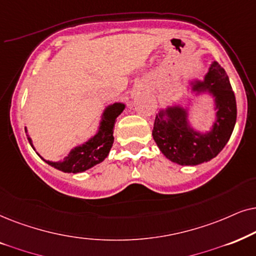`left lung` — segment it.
I'll return each instance as SVG.
<instances>
[{
	"mask_svg": "<svg viewBox=\"0 0 256 256\" xmlns=\"http://www.w3.org/2000/svg\"><path fill=\"white\" fill-rule=\"evenodd\" d=\"M186 91L194 97L212 98L213 120L208 130H199L190 120L194 100L188 98L185 106L174 103L160 108L152 136L168 160L182 166H196L216 156L230 140L236 122V100L226 71L216 60L202 80L186 82Z\"/></svg>",
	"mask_w": 256,
	"mask_h": 256,
	"instance_id": "8db88e82",
	"label": "left lung"
}]
</instances>
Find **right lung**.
Masks as SVG:
<instances>
[{
    "mask_svg": "<svg viewBox=\"0 0 256 256\" xmlns=\"http://www.w3.org/2000/svg\"><path fill=\"white\" fill-rule=\"evenodd\" d=\"M125 103H117L108 104L104 108L100 117V122L98 128L94 136H91L86 142L83 144L74 146L69 151L64 159L58 160V162H52V160L44 159L38 152L36 151L34 146L32 139L30 138L28 134V128H24L26 138H28L29 144L32 145L34 151L37 153L43 162H46L48 165L52 166L58 171L64 173H82L92 168L94 166L100 164L106 158L110 153V150L114 145V128L116 119L118 116L124 111Z\"/></svg>",
    "mask_w": 256,
    "mask_h": 256,
    "instance_id": "right-lung-1",
    "label": "right lung"
}]
</instances>
